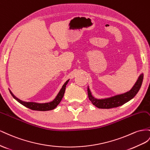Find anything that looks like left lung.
Wrapping results in <instances>:
<instances>
[{
	"label": "left lung",
	"mask_w": 150,
	"mask_h": 150,
	"mask_svg": "<svg viewBox=\"0 0 150 150\" xmlns=\"http://www.w3.org/2000/svg\"><path fill=\"white\" fill-rule=\"evenodd\" d=\"M143 80V74H142L139 76L136 82L129 91L119 94V95L102 99H98L94 97L92 95V93L88 87L87 91L89 100L91 101L93 105L99 109H110L117 108V107L121 106L129 101L136 95L137 93L139 91L141 86H142Z\"/></svg>",
	"instance_id": "8db88e82"
}]
</instances>
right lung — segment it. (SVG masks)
Listing matches in <instances>:
<instances>
[{"instance_id": "1", "label": "right lung", "mask_w": 150, "mask_h": 150, "mask_svg": "<svg viewBox=\"0 0 150 150\" xmlns=\"http://www.w3.org/2000/svg\"><path fill=\"white\" fill-rule=\"evenodd\" d=\"M68 81H69V80H68L67 82L64 83L62 88H61L59 93H58V95L57 96L56 98H55L53 101H51L50 102H47V103H36V102H24L19 99L18 98H17L14 94L12 93L11 91H9L12 96L17 101L30 109L34 110H40V111L50 110L54 109L55 108H57V106L59 104V102H61L62 98L64 96V93H65L66 85H67Z\"/></svg>"}]
</instances>
